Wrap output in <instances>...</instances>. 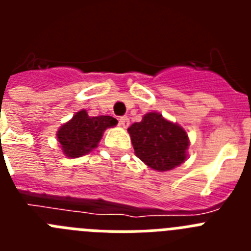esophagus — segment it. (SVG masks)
Returning a JSON list of instances; mask_svg holds the SVG:
<instances>
[{"label":"esophagus","instance_id":"obj_1","mask_svg":"<svg viewBox=\"0 0 251 251\" xmlns=\"http://www.w3.org/2000/svg\"><path fill=\"white\" fill-rule=\"evenodd\" d=\"M119 124H121V127L123 128H127L129 126V119L127 117H121L119 118Z\"/></svg>","mask_w":251,"mask_h":251}]
</instances>
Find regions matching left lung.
<instances>
[{"instance_id":"8db88e82","label":"left lung","mask_w":251,"mask_h":251,"mask_svg":"<svg viewBox=\"0 0 251 251\" xmlns=\"http://www.w3.org/2000/svg\"><path fill=\"white\" fill-rule=\"evenodd\" d=\"M134 153L159 172L172 170L186 159L188 138L185 130L158 113H148L128 128Z\"/></svg>"}]
</instances>
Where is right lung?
<instances>
[{"mask_svg": "<svg viewBox=\"0 0 251 251\" xmlns=\"http://www.w3.org/2000/svg\"><path fill=\"white\" fill-rule=\"evenodd\" d=\"M117 124V119L110 115L90 118L85 110H80L57 130V141L68 157H80L89 153L100 141L106 128Z\"/></svg>", "mask_w": 251, "mask_h": 251, "instance_id": "obj_1", "label": "right lung"}]
</instances>
